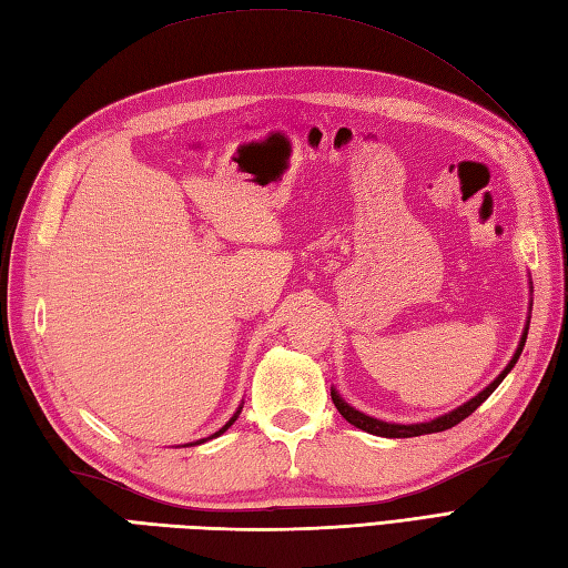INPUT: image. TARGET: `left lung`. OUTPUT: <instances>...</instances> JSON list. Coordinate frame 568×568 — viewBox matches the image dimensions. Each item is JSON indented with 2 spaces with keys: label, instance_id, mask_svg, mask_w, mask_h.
<instances>
[{
  "label": "left lung",
  "instance_id": "1",
  "mask_svg": "<svg viewBox=\"0 0 568 568\" xmlns=\"http://www.w3.org/2000/svg\"><path fill=\"white\" fill-rule=\"evenodd\" d=\"M525 342H527V327H525V332H523L520 344H517L515 356L510 358V364L503 368L500 376H498L496 381H493V383L488 385V388L480 390L476 397H470L468 403L458 405L456 409H452V413H446V415H442V417H437V419H429V422H419V425H395V422H383V419H376V417H368V415H364V413H358V409H354L348 403H344L342 395L336 393V390H332V400H334L336 409H339V413H342V417L348 422V425H354V427L364 429V432H368V434H376V437L405 439V437H419V434H432V432L452 429L454 425H458V422L466 419L470 413H474L476 407H480V403L488 400L490 393L498 388V385L503 383V378L508 376V373L513 371V366L517 364V358H520V354H523Z\"/></svg>",
  "mask_w": 568,
  "mask_h": 568
}]
</instances>
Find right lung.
Here are the masks:
<instances>
[{
  "mask_svg": "<svg viewBox=\"0 0 568 568\" xmlns=\"http://www.w3.org/2000/svg\"><path fill=\"white\" fill-rule=\"evenodd\" d=\"M239 413H241V407L236 409V415H234L232 419H229V422H226V425H224V427H222L220 432H214V434H212V437H207V439H214V437H220V434H224V432H226L229 427H232V425H234V422H236V417H239ZM207 439H200V442H195V444H202V442H207ZM187 446H192V444H187Z\"/></svg>",
  "mask_w": 568,
  "mask_h": 568,
  "instance_id": "add662e5",
  "label": "right lung"
}]
</instances>
